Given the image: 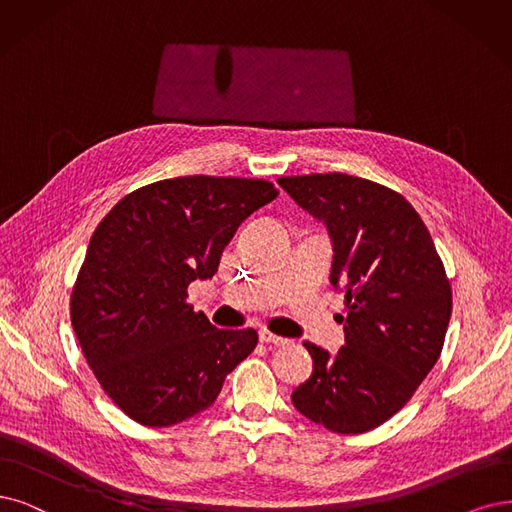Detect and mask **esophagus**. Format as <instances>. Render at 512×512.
Wrapping results in <instances>:
<instances>
[{"mask_svg": "<svg viewBox=\"0 0 512 512\" xmlns=\"http://www.w3.org/2000/svg\"><path fill=\"white\" fill-rule=\"evenodd\" d=\"M259 339H261L263 344H272V346H287L289 344V339L278 337V335H274L270 331H259Z\"/></svg>", "mask_w": 512, "mask_h": 512, "instance_id": "1", "label": "esophagus"}]
</instances>
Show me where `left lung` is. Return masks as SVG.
Returning <instances> with one entry per match:
<instances>
[{"instance_id":"8db88e82","label":"left lung","mask_w":512,"mask_h":512,"mask_svg":"<svg viewBox=\"0 0 512 512\" xmlns=\"http://www.w3.org/2000/svg\"><path fill=\"white\" fill-rule=\"evenodd\" d=\"M333 242L331 285L344 291L346 346L310 342L312 375L291 394L308 420L339 434L373 430L403 409L439 361L451 287L428 227L390 187L344 173L280 177Z\"/></svg>"}]
</instances>
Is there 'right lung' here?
Masks as SVG:
<instances>
[{
    "mask_svg": "<svg viewBox=\"0 0 512 512\" xmlns=\"http://www.w3.org/2000/svg\"><path fill=\"white\" fill-rule=\"evenodd\" d=\"M263 179L177 177L124 196L94 230L71 293V325L101 388L130 420L173 426L208 409L257 346L187 304L240 223L272 202Z\"/></svg>",
    "mask_w": 512,
    "mask_h": 512,
    "instance_id": "add662e5",
    "label": "right lung"
}]
</instances>
